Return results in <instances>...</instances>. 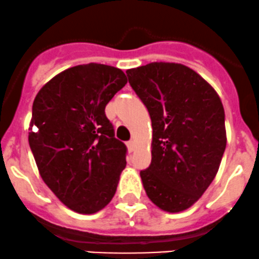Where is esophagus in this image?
Returning a JSON list of instances; mask_svg holds the SVG:
<instances>
[{
	"mask_svg": "<svg viewBox=\"0 0 259 259\" xmlns=\"http://www.w3.org/2000/svg\"><path fill=\"white\" fill-rule=\"evenodd\" d=\"M127 147H128V151H130V152L135 151V148H136L135 142H133V141H130V142L127 143Z\"/></svg>",
	"mask_w": 259,
	"mask_h": 259,
	"instance_id": "esophagus-1",
	"label": "esophagus"
}]
</instances>
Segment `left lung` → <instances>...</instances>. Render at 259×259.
<instances>
[{
    "instance_id": "obj_1",
    "label": "left lung",
    "mask_w": 259,
    "mask_h": 259,
    "mask_svg": "<svg viewBox=\"0 0 259 259\" xmlns=\"http://www.w3.org/2000/svg\"><path fill=\"white\" fill-rule=\"evenodd\" d=\"M126 73L153 128L151 164L140 172L146 193L167 212L187 209L214 180L225 153L222 102L180 63L153 62Z\"/></svg>"
}]
</instances>
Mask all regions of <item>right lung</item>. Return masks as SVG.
<instances>
[{
    "label": "right lung",
    "instance_id": "right-lung-1",
    "mask_svg": "<svg viewBox=\"0 0 259 259\" xmlns=\"http://www.w3.org/2000/svg\"><path fill=\"white\" fill-rule=\"evenodd\" d=\"M127 83L119 68L89 63L47 82L32 106L28 142L42 180L74 212L107 206L126 167L106 105Z\"/></svg>",
    "mask_w": 259,
    "mask_h": 259
}]
</instances>
